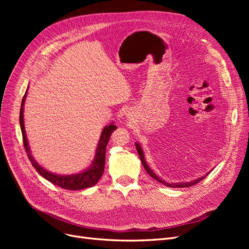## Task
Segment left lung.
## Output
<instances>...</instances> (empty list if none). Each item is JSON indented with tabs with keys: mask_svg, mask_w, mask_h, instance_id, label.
I'll list each match as a JSON object with an SVG mask.
<instances>
[{
	"mask_svg": "<svg viewBox=\"0 0 249 249\" xmlns=\"http://www.w3.org/2000/svg\"><path fill=\"white\" fill-rule=\"evenodd\" d=\"M135 145H136V148H137V152H138V155H139V157H140V160H141V163H142V165H143V167H144V169L146 170V172L148 173V175L152 177L153 178H155L156 180H158V182L159 183H161V184H163L164 186H167V187H171V188H186V187H191V186H193V185H195V184H197L198 182H200L201 179H203L205 178L209 173H207V175H205V176H202V177H200V178H196V179H193V180H190V182H178V183H168V182H166V180H164V179H162L159 176H157L156 173L149 168V166L147 165V163H146V161H145V158H144V154H143V149H142V147H141V145L139 144L138 142H136L135 143Z\"/></svg>",
	"mask_w": 249,
	"mask_h": 249,
	"instance_id": "left-lung-1",
	"label": "left lung"
}]
</instances>
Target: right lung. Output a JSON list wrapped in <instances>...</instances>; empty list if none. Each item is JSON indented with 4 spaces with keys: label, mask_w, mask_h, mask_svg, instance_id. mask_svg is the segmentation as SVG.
Segmentation results:
<instances>
[{
    "label": "right lung",
    "mask_w": 249,
    "mask_h": 249,
    "mask_svg": "<svg viewBox=\"0 0 249 249\" xmlns=\"http://www.w3.org/2000/svg\"><path fill=\"white\" fill-rule=\"evenodd\" d=\"M27 93H28V89L21 101L20 112H19V124H20L22 141H24L26 153L35 170L38 172L41 177L48 179L49 182L61 187L63 189L81 190V189H86V188L94 186L97 182H99L104 173L105 161H106L105 160V158H106V146L108 144L109 138L111 137V134L113 133V131H115L117 129V126L113 123H111L109 125H106L104 127L99 143H97L94 159L88 168L84 169L82 172L73 173V175H58V173L51 172L46 168H43L41 165H39L38 162H37L31 155V149H30V146H29V142L27 139L25 124H24V106H25Z\"/></svg>",
    "instance_id": "right-lung-1"
}]
</instances>
